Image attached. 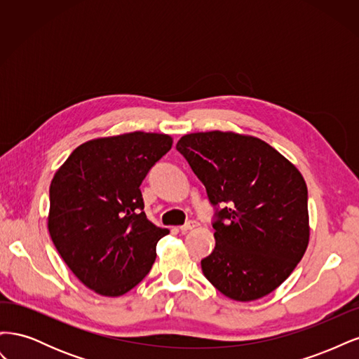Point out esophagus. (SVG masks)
I'll return each mask as SVG.
<instances>
[{
	"label": "esophagus",
	"mask_w": 359,
	"mask_h": 359,
	"mask_svg": "<svg viewBox=\"0 0 359 359\" xmlns=\"http://www.w3.org/2000/svg\"><path fill=\"white\" fill-rule=\"evenodd\" d=\"M198 226V222H194V220H189V222H186L184 223L180 229H181V232H187V231H191L193 227H196Z\"/></svg>",
	"instance_id": "obj_1"
}]
</instances>
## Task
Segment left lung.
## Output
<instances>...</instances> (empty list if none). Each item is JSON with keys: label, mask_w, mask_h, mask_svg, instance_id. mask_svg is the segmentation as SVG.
<instances>
[{"label": "left lung", "mask_w": 359, "mask_h": 359, "mask_svg": "<svg viewBox=\"0 0 359 359\" xmlns=\"http://www.w3.org/2000/svg\"><path fill=\"white\" fill-rule=\"evenodd\" d=\"M214 208L215 247L201 260L223 295L253 301L290 276L309 244V193L299 170L264 140L231 132L180 139Z\"/></svg>", "instance_id": "obj_1"}]
</instances>
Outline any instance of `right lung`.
Wrapping results in <instances>:
<instances>
[{
  "label": "right lung",
  "mask_w": 359,
  "mask_h": 359,
  "mask_svg": "<svg viewBox=\"0 0 359 359\" xmlns=\"http://www.w3.org/2000/svg\"><path fill=\"white\" fill-rule=\"evenodd\" d=\"M172 147L168 135L133 132L76 148L49 189L48 227L82 283L119 297L145 278L168 229L144 212L140 184Z\"/></svg>",
  "instance_id": "1"
}]
</instances>
